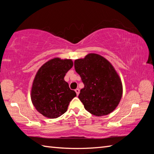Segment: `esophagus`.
<instances>
[{
	"label": "esophagus",
	"instance_id": "1",
	"mask_svg": "<svg viewBox=\"0 0 154 154\" xmlns=\"http://www.w3.org/2000/svg\"><path fill=\"white\" fill-rule=\"evenodd\" d=\"M75 93H76V94H77V95L78 96L79 94V93H80V91H79V89H76L75 90Z\"/></svg>",
	"mask_w": 154,
	"mask_h": 154
}]
</instances>
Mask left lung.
I'll return each mask as SVG.
<instances>
[{
	"label": "left lung",
	"mask_w": 154,
	"mask_h": 154,
	"mask_svg": "<svg viewBox=\"0 0 154 154\" xmlns=\"http://www.w3.org/2000/svg\"><path fill=\"white\" fill-rule=\"evenodd\" d=\"M74 65L85 85L78 97L85 110L97 116L115 110L122 96V84L112 65L99 54H89L75 60Z\"/></svg>",
	"instance_id": "left-lung-1"
}]
</instances>
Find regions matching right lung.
Here are the masks:
<instances>
[{
  "instance_id": "obj_1",
  "label": "right lung",
  "mask_w": 154,
  "mask_h": 154,
  "mask_svg": "<svg viewBox=\"0 0 154 154\" xmlns=\"http://www.w3.org/2000/svg\"><path fill=\"white\" fill-rule=\"evenodd\" d=\"M73 65L71 60L55 57L45 63L35 74L31 100L35 109L45 117H60L66 112L70 101L77 96L64 80L65 74Z\"/></svg>"
}]
</instances>
